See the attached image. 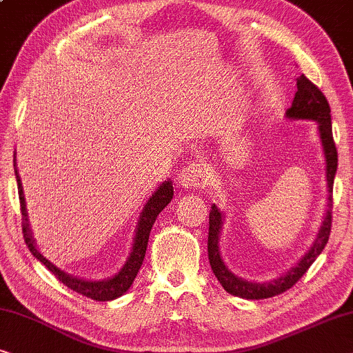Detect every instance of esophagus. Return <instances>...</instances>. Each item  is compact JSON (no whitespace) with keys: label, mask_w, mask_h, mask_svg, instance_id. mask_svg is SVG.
Returning a JSON list of instances; mask_svg holds the SVG:
<instances>
[{"label":"esophagus","mask_w":353,"mask_h":353,"mask_svg":"<svg viewBox=\"0 0 353 353\" xmlns=\"http://www.w3.org/2000/svg\"><path fill=\"white\" fill-rule=\"evenodd\" d=\"M177 183L182 188H203L208 183V172L201 165L192 163L181 171Z\"/></svg>","instance_id":"obj_1"}]
</instances>
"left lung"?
I'll use <instances>...</instances> for the list:
<instances>
[{
	"label": "left lung",
	"instance_id": "1",
	"mask_svg": "<svg viewBox=\"0 0 353 353\" xmlns=\"http://www.w3.org/2000/svg\"><path fill=\"white\" fill-rule=\"evenodd\" d=\"M286 117L291 118V120H314L319 123L320 141L321 145H323L326 158V183L327 193H330L327 195V210L323 224H321L319 235H316V240L314 241L309 252H305V256L297 262V265L292 267L286 275L276 278V280L256 283L238 278L235 274H232L227 269V265L221 257L219 248V236L224 216L217 210L216 205L211 206L210 233H208V257H210L211 269L227 292H230L233 296L243 297V299H267V297H274L290 290L309 270V267L314 264L316 257L320 256V252L325 250L327 238H330L332 219V183H334V176L337 170V150L334 139H332L330 103H327L325 94L309 78L301 75L297 78V91L294 99H292L291 107L286 110Z\"/></svg>",
	"mask_w": 353,
	"mask_h": 353
}]
</instances>
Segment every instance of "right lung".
I'll list each match as a JSON object with an SVG mask.
<instances>
[{"label":"right lung","mask_w":353,"mask_h":353,"mask_svg":"<svg viewBox=\"0 0 353 353\" xmlns=\"http://www.w3.org/2000/svg\"><path fill=\"white\" fill-rule=\"evenodd\" d=\"M14 166H16V158H14ZM16 179H17V188H19V200H21L23 240H26V245L28 246L30 252H32V254L37 257L43 265H46V269L51 272V274L56 275V278H59V281H62L63 285L70 288V290H73L75 292H79V294L86 296L89 299H94V301H113L117 299V297L125 294L129 288H131L134 278H136L139 269H141L143 257H145L148 235H150L152 227L155 224L157 216L165 210L168 203L171 201L172 195H174L172 182L171 181L163 182L161 185L157 188V192L150 196V200L147 201V205L143 206V211L141 212V217H139V222H137L131 256L128 257L126 264L123 265V269L118 272L115 276L108 278V280L88 281V280H81V278L68 275L63 270L57 269L52 262H49L46 257L38 251V248L34 245V240L32 236V232H30V227H28V217H27V210H26V200H23L22 182H21V177L17 174V170H16Z\"/></svg>","instance_id":"right-lung-1"}]
</instances>
